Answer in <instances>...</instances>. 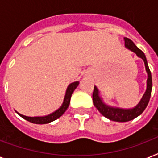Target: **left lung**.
<instances>
[{
  "label": "left lung",
  "instance_id": "8db88e82",
  "mask_svg": "<svg viewBox=\"0 0 158 158\" xmlns=\"http://www.w3.org/2000/svg\"><path fill=\"white\" fill-rule=\"evenodd\" d=\"M124 39H125V48L133 52H135L138 56L143 59L144 62L145 69L148 73L147 89H146V92L143 94L142 99L140 100V102L136 106H135L134 108H130V109H123V108L110 106L104 103L102 98L99 96V90L96 86H94V90L93 93V102H94V106L103 116L106 117L109 120H112V121H116V122L130 121L141 115L148 104L152 87V74H151V71H150L149 67L148 64L147 59H146L144 53L140 49H139L130 38H125Z\"/></svg>",
  "mask_w": 158,
  "mask_h": 158
}]
</instances>
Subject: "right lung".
Segmentation results:
<instances>
[{
	"instance_id": "1",
	"label": "right lung",
	"mask_w": 158,
	"mask_h": 158,
	"mask_svg": "<svg viewBox=\"0 0 158 158\" xmlns=\"http://www.w3.org/2000/svg\"><path fill=\"white\" fill-rule=\"evenodd\" d=\"M79 82L75 81L74 83H72L68 86L66 89V93H65V96H64V102L62 103L61 106L57 109L56 110H55L54 112L51 113L50 115H45V116H35V117H30V116H26L23 115L20 113H19L16 111V113L19 115H20L21 117L23 118L24 120H28L29 122L33 123V124H38V125H43V124H48V123L52 122L59 117H60L67 110V108L69 107V102H70V98L73 94V92L74 91V89H76L78 85H79Z\"/></svg>"
}]
</instances>
